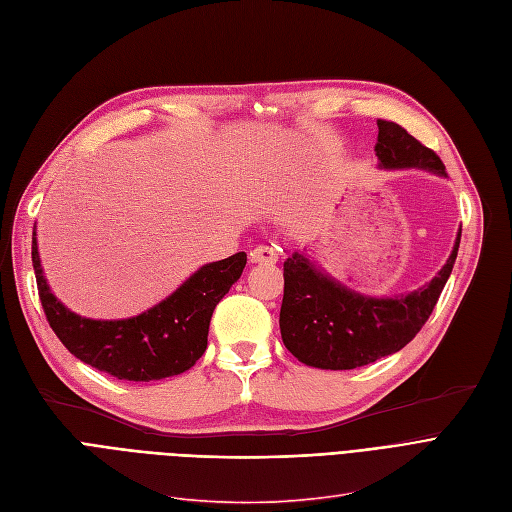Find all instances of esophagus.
Listing matches in <instances>:
<instances>
[{"label":"esophagus","mask_w":512,"mask_h":512,"mask_svg":"<svg viewBox=\"0 0 512 512\" xmlns=\"http://www.w3.org/2000/svg\"><path fill=\"white\" fill-rule=\"evenodd\" d=\"M278 257H280V253L274 244H259L251 251L253 263H276Z\"/></svg>","instance_id":"esophagus-1"}]
</instances>
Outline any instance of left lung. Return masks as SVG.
<instances>
[{
	"mask_svg": "<svg viewBox=\"0 0 512 512\" xmlns=\"http://www.w3.org/2000/svg\"><path fill=\"white\" fill-rule=\"evenodd\" d=\"M375 156L382 168H422L434 175L445 164L396 122L377 120ZM462 230L441 272L407 295H361L316 268L304 253L285 261L280 335L287 350L308 367L356 369L405 348L424 327L458 257Z\"/></svg>",
	"mask_w": 512,
	"mask_h": 512,
	"instance_id": "obj_1",
	"label": "left lung"
}]
</instances>
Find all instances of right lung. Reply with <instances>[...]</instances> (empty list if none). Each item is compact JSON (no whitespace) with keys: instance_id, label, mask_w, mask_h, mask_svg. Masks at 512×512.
I'll use <instances>...</instances> for the list:
<instances>
[{"instance_id":"1","label":"right lung","mask_w":512,"mask_h":512,"mask_svg":"<svg viewBox=\"0 0 512 512\" xmlns=\"http://www.w3.org/2000/svg\"><path fill=\"white\" fill-rule=\"evenodd\" d=\"M31 259L48 323L63 346L82 363L126 382L179 375L206 350L215 306L246 266V253L206 263L154 308L122 320H92L65 308L44 278L33 232Z\"/></svg>"}]
</instances>
